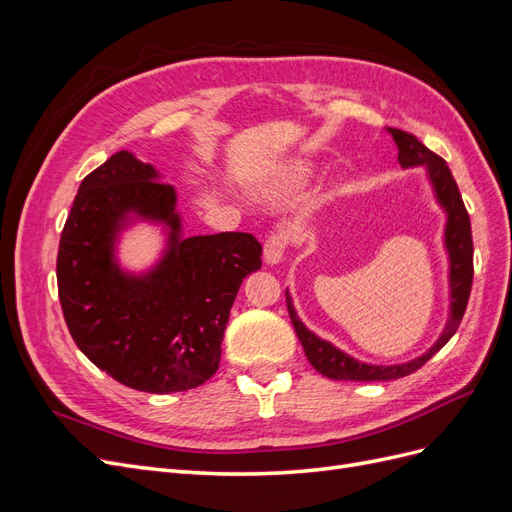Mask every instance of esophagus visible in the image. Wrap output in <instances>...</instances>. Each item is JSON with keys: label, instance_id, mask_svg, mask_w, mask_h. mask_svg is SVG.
I'll return each instance as SVG.
<instances>
[{"label": "esophagus", "instance_id": "1", "mask_svg": "<svg viewBox=\"0 0 512 512\" xmlns=\"http://www.w3.org/2000/svg\"><path fill=\"white\" fill-rule=\"evenodd\" d=\"M288 247V235L286 232H273V235L265 241V260L267 265H280L284 260V252Z\"/></svg>", "mask_w": 512, "mask_h": 512}]
</instances>
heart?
<instances>
[{
    "mask_svg": "<svg viewBox=\"0 0 512 512\" xmlns=\"http://www.w3.org/2000/svg\"><path fill=\"white\" fill-rule=\"evenodd\" d=\"M309 175H312V162L290 160L282 168H277L267 177H262L254 185V194L262 200L275 203V200H280V198L288 196L292 190H297Z\"/></svg>",
    "mask_w": 512,
    "mask_h": 512,
    "instance_id": "obj_1",
    "label": "heart"
}]
</instances>
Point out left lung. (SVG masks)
I'll return each mask as SVG.
<instances>
[{
  "label": "left lung",
  "mask_w": 512,
  "mask_h": 512,
  "mask_svg": "<svg viewBox=\"0 0 512 512\" xmlns=\"http://www.w3.org/2000/svg\"><path fill=\"white\" fill-rule=\"evenodd\" d=\"M386 130L391 132L393 141L399 149L397 160L401 166L404 168L425 166L427 168L433 192H436L440 207L446 211L444 245L448 252V260H451V273H448V280H451V316H448V322H446V327H444L438 342L433 344L425 354L418 356V359H412L408 363H399V365H367V363L352 359V356H348L346 352L335 348L329 342H324V339H320L318 335L309 331L299 320L297 312H294L292 299L286 292L288 314H290L294 331H297L299 342L305 350L307 361L312 363V367L316 371H320L322 376H327L331 380L371 382V380H395V378L410 376L412 371L423 367L431 359V356L438 350H442L448 339L455 335L463 314H466L470 290H472V277H474L472 226H470V215L466 211V205H463L451 168L446 166V162L440 156H436V153L429 151L421 141H418L414 134L397 130V128H386Z\"/></svg>",
  "instance_id": "obj_1"
}]
</instances>
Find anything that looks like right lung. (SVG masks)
I'll return each instance as SVG.
<instances>
[{"label":"right lung","instance_id":"right-lung-1","mask_svg":"<svg viewBox=\"0 0 512 512\" xmlns=\"http://www.w3.org/2000/svg\"><path fill=\"white\" fill-rule=\"evenodd\" d=\"M130 151L83 181L59 239V303L74 344L117 382L143 393L188 391L220 367L230 307L262 267L250 232L181 237L177 194ZM169 226V247L145 276L123 274L114 241L129 213Z\"/></svg>","mask_w":512,"mask_h":512}]
</instances>
